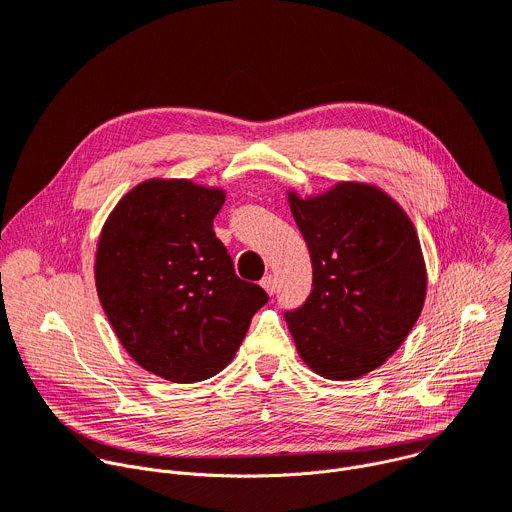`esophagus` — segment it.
<instances>
[{"mask_svg":"<svg viewBox=\"0 0 512 512\" xmlns=\"http://www.w3.org/2000/svg\"><path fill=\"white\" fill-rule=\"evenodd\" d=\"M260 287L268 293V295H274L276 293V280L272 274H266L262 280H260Z\"/></svg>","mask_w":512,"mask_h":512,"instance_id":"34e87169","label":"esophagus"}]
</instances>
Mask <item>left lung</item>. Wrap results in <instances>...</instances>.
I'll use <instances>...</instances> for the list:
<instances>
[{
  "label": "left lung",
  "mask_w": 512,
  "mask_h": 512,
  "mask_svg": "<svg viewBox=\"0 0 512 512\" xmlns=\"http://www.w3.org/2000/svg\"><path fill=\"white\" fill-rule=\"evenodd\" d=\"M307 242L313 291L285 313L301 360L329 380L380 368L417 323L427 268L407 211L372 183L339 181L319 195L287 191Z\"/></svg>",
  "instance_id": "obj_1"
}]
</instances>
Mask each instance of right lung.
<instances>
[{"label":"right lung","mask_w":512,"mask_h":512,"mask_svg":"<svg viewBox=\"0 0 512 512\" xmlns=\"http://www.w3.org/2000/svg\"><path fill=\"white\" fill-rule=\"evenodd\" d=\"M219 187L148 179L107 215L95 252L101 307L132 360L191 384L230 364L268 295L215 238Z\"/></svg>","instance_id":"1"}]
</instances>
